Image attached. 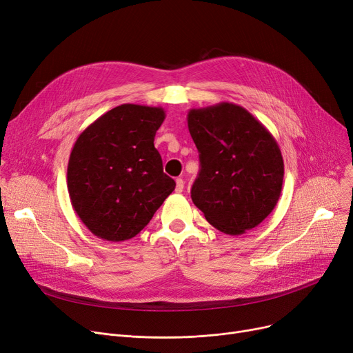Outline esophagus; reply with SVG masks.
I'll list each match as a JSON object with an SVG mask.
<instances>
[{"instance_id": "obj_1", "label": "esophagus", "mask_w": 353, "mask_h": 353, "mask_svg": "<svg viewBox=\"0 0 353 353\" xmlns=\"http://www.w3.org/2000/svg\"><path fill=\"white\" fill-rule=\"evenodd\" d=\"M184 189L183 179H176V193H181Z\"/></svg>"}]
</instances>
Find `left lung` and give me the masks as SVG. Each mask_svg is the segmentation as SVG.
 Returning <instances> with one entry per match:
<instances>
[{"instance_id":"left-lung-1","label":"left lung","mask_w":353,"mask_h":353,"mask_svg":"<svg viewBox=\"0 0 353 353\" xmlns=\"http://www.w3.org/2000/svg\"><path fill=\"white\" fill-rule=\"evenodd\" d=\"M188 125L200 153L196 208L230 236L261 225L279 201L285 173L272 133L246 108L226 101L192 108Z\"/></svg>"}]
</instances>
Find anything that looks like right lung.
Listing matches in <instances>:
<instances>
[{
  "instance_id": "1",
  "label": "right lung",
  "mask_w": 353,
  "mask_h": 353,
  "mask_svg": "<svg viewBox=\"0 0 353 353\" xmlns=\"http://www.w3.org/2000/svg\"><path fill=\"white\" fill-rule=\"evenodd\" d=\"M161 107L121 104L77 137L67 167L71 206L85 228L108 242L139 234L174 188L154 136Z\"/></svg>"
}]
</instances>
